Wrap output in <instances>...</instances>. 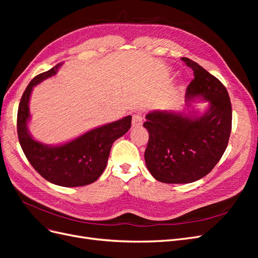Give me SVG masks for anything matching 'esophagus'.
Instances as JSON below:
<instances>
[{"mask_svg": "<svg viewBox=\"0 0 258 258\" xmlns=\"http://www.w3.org/2000/svg\"><path fill=\"white\" fill-rule=\"evenodd\" d=\"M143 122V117L141 114H135L132 116V127H140Z\"/></svg>", "mask_w": 258, "mask_h": 258, "instance_id": "obj_1", "label": "esophagus"}]
</instances>
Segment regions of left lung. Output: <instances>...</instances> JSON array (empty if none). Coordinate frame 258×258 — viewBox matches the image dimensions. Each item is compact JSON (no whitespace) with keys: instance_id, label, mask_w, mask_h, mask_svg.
<instances>
[{"instance_id":"left-lung-1","label":"left lung","mask_w":258,"mask_h":258,"mask_svg":"<svg viewBox=\"0 0 258 258\" xmlns=\"http://www.w3.org/2000/svg\"><path fill=\"white\" fill-rule=\"evenodd\" d=\"M182 60L195 76L186 97H204L210 107L196 118L167 111L146 115L143 126L150 134L144 153L146 167L157 181L167 184L191 183L209 174L225 153L231 132L227 89L197 62Z\"/></svg>"}]
</instances>
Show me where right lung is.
Here are the masks:
<instances>
[{
	"label": "right lung",
	"mask_w": 258,
	"mask_h": 258,
	"mask_svg": "<svg viewBox=\"0 0 258 258\" xmlns=\"http://www.w3.org/2000/svg\"><path fill=\"white\" fill-rule=\"evenodd\" d=\"M58 68L59 64L36 75L23 92L17 114L19 143L31 166L48 182L64 187L85 186L102 174L114 141L131 127V116L93 129L64 145L38 143L30 136L27 127L30 95L33 86L56 74Z\"/></svg>",
	"instance_id": "right-lung-1"
}]
</instances>
